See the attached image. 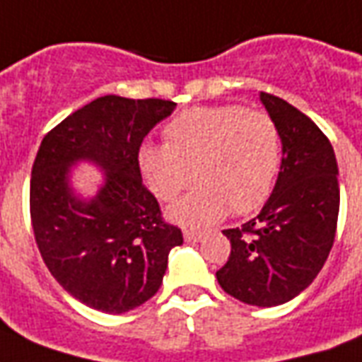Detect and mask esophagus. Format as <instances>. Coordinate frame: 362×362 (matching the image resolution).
<instances>
[{"label":"esophagus","instance_id":"obj_1","mask_svg":"<svg viewBox=\"0 0 362 362\" xmlns=\"http://www.w3.org/2000/svg\"><path fill=\"white\" fill-rule=\"evenodd\" d=\"M184 240L186 243H199L204 240V233H197V230H184Z\"/></svg>","mask_w":362,"mask_h":362}]
</instances>
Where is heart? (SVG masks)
Returning <instances> with one entry per match:
<instances>
[{"label": "heart", "instance_id": "heart-1", "mask_svg": "<svg viewBox=\"0 0 362 362\" xmlns=\"http://www.w3.org/2000/svg\"><path fill=\"white\" fill-rule=\"evenodd\" d=\"M137 165L160 202H173L194 178L196 188L166 217L202 228L228 209L246 215L266 202L279 173V129L272 116L244 106H197L166 124L165 143H143Z\"/></svg>", "mask_w": 362, "mask_h": 362}]
</instances>
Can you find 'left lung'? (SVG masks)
I'll list each match as a JSON object with an SVG mask.
<instances>
[{
    "instance_id": "1",
    "label": "left lung",
    "mask_w": 362,
    "mask_h": 362,
    "mask_svg": "<svg viewBox=\"0 0 362 362\" xmlns=\"http://www.w3.org/2000/svg\"><path fill=\"white\" fill-rule=\"evenodd\" d=\"M281 137L277 182L258 217L227 228L230 256L217 272L225 293L252 306H279L303 293L334 246L339 184L334 147L279 96L259 93Z\"/></svg>"
}]
</instances>
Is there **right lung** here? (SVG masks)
I'll return each mask as SVG.
<instances>
[{
	"label": "right lung",
	"instance_id": "right-lung-1",
	"mask_svg": "<svg viewBox=\"0 0 362 362\" xmlns=\"http://www.w3.org/2000/svg\"><path fill=\"white\" fill-rule=\"evenodd\" d=\"M176 103L106 95L83 106L40 143L30 178V221L44 264L79 303L124 314L163 285L168 254L184 243L143 186L137 153ZM105 174L93 197L73 188V168Z\"/></svg>",
	"mask_w": 362,
	"mask_h": 362
}]
</instances>
